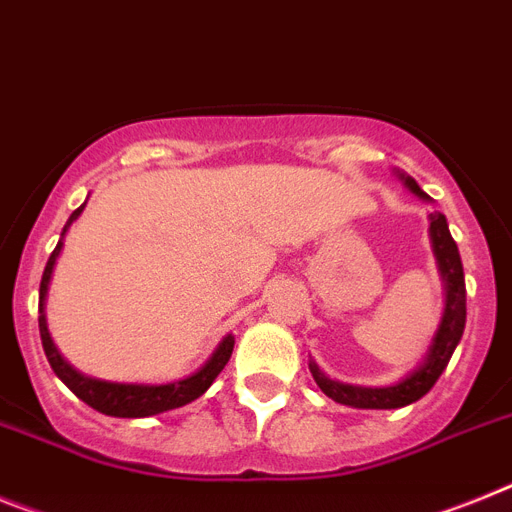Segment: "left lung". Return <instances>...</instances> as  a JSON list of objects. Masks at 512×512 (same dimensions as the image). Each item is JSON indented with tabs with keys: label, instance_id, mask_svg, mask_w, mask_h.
Listing matches in <instances>:
<instances>
[{
	"label": "left lung",
	"instance_id": "left-lung-1",
	"mask_svg": "<svg viewBox=\"0 0 512 512\" xmlns=\"http://www.w3.org/2000/svg\"><path fill=\"white\" fill-rule=\"evenodd\" d=\"M399 181L404 183L406 189L412 191L414 196L430 202V196L419 189L417 181L412 176H406L401 170H396ZM430 243L432 253H435V261H438V272L443 279L445 287V308L443 318H440V326L432 336L430 347H427V355L422 357L417 368L412 373H406V378H401L399 383L383 388H370V386H352V383L334 381L329 375L318 368L316 362L310 360V373H313V381L318 383L329 399H334L336 404L355 406V409H401L406 404H414L430 391L438 378L443 375V370L448 368L451 355L456 352L461 336H464L466 326V282H464V264H461V253H458L456 240L451 238V230H448V220L445 214L432 212L430 217Z\"/></svg>",
	"mask_w": 512,
	"mask_h": 512
}]
</instances>
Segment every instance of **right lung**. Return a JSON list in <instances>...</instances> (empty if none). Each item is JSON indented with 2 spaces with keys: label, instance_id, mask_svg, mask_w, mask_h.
Instances as JSON below:
<instances>
[{
  "label": "right lung",
  "instance_id": "obj_1",
  "mask_svg": "<svg viewBox=\"0 0 512 512\" xmlns=\"http://www.w3.org/2000/svg\"><path fill=\"white\" fill-rule=\"evenodd\" d=\"M87 204V202H85ZM82 204L80 209H74L69 214L67 225L61 230V238L56 243L54 253L48 256V264L43 269L41 279V295H38V329H41V342L43 352L48 357V365L54 368L56 378H59L69 391L77 396V399L85 401L87 406H93L95 412L108 414V417H152V414H163L170 409H178V406L191 404L194 399H199L204 391L214 383V378L222 373V368L227 365L230 355H233L235 336L227 334L222 336V342L214 347V352L209 355V360L204 362L202 368L196 373L186 375L181 381L170 383H113V381H100L93 375H85L80 370H74L61 352L56 349L54 339L48 334L46 323V298H48V285H51V277H54V266L59 259L61 248H64V235L72 227V222L77 220L85 209Z\"/></svg>",
  "mask_w": 512,
  "mask_h": 512
}]
</instances>
